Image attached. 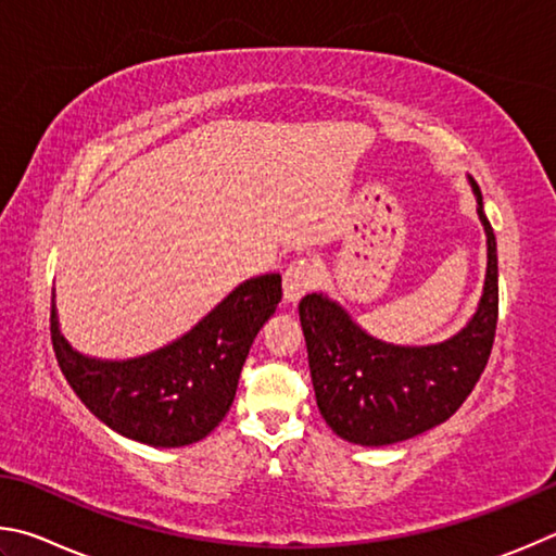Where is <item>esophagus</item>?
Listing matches in <instances>:
<instances>
[{"instance_id":"esophagus-1","label":"esophagus","mask_w":556,"mask_h":556,"mask_svg":"<svg viewBox=\"0 0 556 556\" xmlns=\"http://www.w3.org/2000/svg\"><path fill=\"white\" fill-rule=\"evenodd\" d=\"M319 280V268L315 261L298 258L283 273V295L288 303H298L307 290H313Z\"/></svg>"}]
</instances>
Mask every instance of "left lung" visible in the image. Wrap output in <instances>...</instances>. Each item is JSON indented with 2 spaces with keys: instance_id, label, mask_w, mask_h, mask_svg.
I'll use <instances>...</instances> for the list:
<instances>
[{
  "instance_id": "left-lung-1",
  "label": "left lung",
  "mask_w": 556,
  "mask_h": 556,
  "mask_svg": "<svg viewBox=\"0 0 556 556\" xmlns=\"http://www.w3.org/2000/svg\"><path fill=\"white\" fill-rule=\"evenodd\" d=\"M469 182L489 263L479 307L454 337L425 346L391 344L368 334L325 293L300 300L317 407L346 442L386 446L446 422L489 364L498 323V251L479 185L473 178Z\"/></svg>"
}]
</instances>
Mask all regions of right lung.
<instances>
[{"label": "right lung", "instance_id": "right-lung-1", "mask_svg": "<svg viewBox=\"0 0 556 556\" xmlns=\"http://www.w3.org/2000/svg\"><path fill=\"white\" fill-rule=\"evenodd\" d=\"M280 295V273L249 278L170 344L134 358H94L63 337L53 293V352L65 381L97 420L141 444L188 446L229 413L249 349Z\"/></svg>", "mask_w": 556, "mask_h": 556}]
</instances>
